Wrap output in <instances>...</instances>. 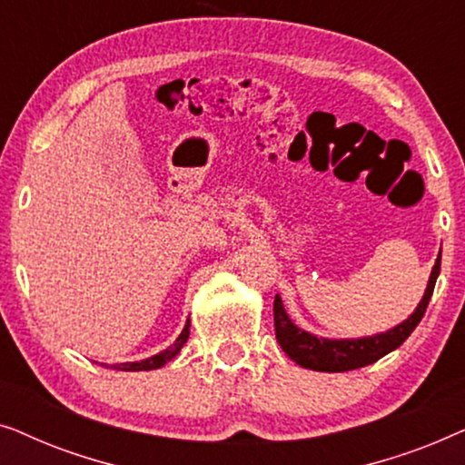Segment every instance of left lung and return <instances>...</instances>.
<instances>
[{"mask_svg":"<svg viewBox=\"0 0 465 465\" xmlns=\"http://www.w3.org/2000/svg\"><path fill=\"white\" fill-rule=\"evenodd\" d=\"M440 272V256H438L434 269H431L428 290L419 302L409 320L400 323L393 330H387L383 334L368 336V339H351V341H330V339H317V336L304 332V330L296 328L292 320L285 313L282 298L275 296V304H272V313H275V336L277 342L282 345L285 353L296 361L298 366L309 368V371L317 372H345L355 371V368L368 366L387 355L393 349L402 345L409 339L417 323L428 309V302L431 294H434V285Z\"/></svg>","mask_w":465,"mask_h":465,"instance_id":"left-lung-1","label":"left lung"}]
</instances>
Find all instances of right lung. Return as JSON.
Here are the masks:
<instances>
[{
	"label": "right lung",
	"mask_w": 465,
	"mask_h": 465,
	"mask_svg": "<svg viewBox=\"0 0 465 465\" xmlns=\"http://www.w3.org/2000/svg\"><path fill=\"white\" fill-rule=\"evenodd\" d=\"M188 334H190V322H186V326H183L182 334L177 336V341L173 342V345L164 349V351H161L158 355H152V358H148V360L124 361V364H116L114 368H116V371H154V368H161L167 364V361L173 360L177 353H180V349L186 345Z\"/></svg>",
	"instance_id": "right-lung-1"
}]
</instances>
